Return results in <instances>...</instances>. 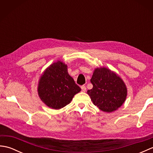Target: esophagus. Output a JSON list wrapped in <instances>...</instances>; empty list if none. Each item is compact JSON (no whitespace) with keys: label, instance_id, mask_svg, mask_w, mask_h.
<instances>
[{"label":"esophagus","instance_id":"obj_1","mask_svg":"<svg viewBox=\"0 0 153 153\" xmlns=\"http://www.w3.org/2000/svg\"><path fill=\"white\" fill-rule=\"evenodd\" d=\"M81 89H82V91H83V92H85L86 90H87L86 87L85 85H82V87H81Z\"/></svg>","mask_w":153,"mask_h":153}]
</instances>
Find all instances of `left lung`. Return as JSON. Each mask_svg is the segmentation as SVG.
<instances>
[{"instance_id":"obj_1","label":"left lung","mask_w":153,"mask_h":153,"mask_svg":"<svg viewBox=\"0 0 153 153\" xmlns=\"http://www.w3.org/2000/svg\"><path fill=\"white\" fill-rule=\"evenodd\" d=\"M93 89L87 91L93 104L102 111L110 112L124 102L127 89L114 72L105 68H97L91 79Z\"/></svg>"}]
</instances>
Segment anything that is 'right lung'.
Masks as SVG:
<instances>
[{
	"label": "right lung",
	"mask_w": 153,
	"mask_h": 153,
	"mask_svg": "<svg viewBox=\"0 0 153 153\" xmlns=\"http://www.w3.org/2000/svg\"><path fill=\"white\" fill-rule=\"evenodd\" d=\"M81 91L68 73L67 66L62 62L53 63L41 77L38 93L42 101L53 109L68 105Z\"/></svg>",
	"instance_id": "add662e5"
}]
</instances>
